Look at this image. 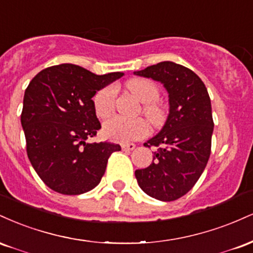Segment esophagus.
<instances>
[{"instance_id": "34e87169", "label": "esophagus", "mask_w": 253, "mask_h": 253, "mask_svg": "<svg viewBox=\"0 0 253 253\" xmlns=\"http://www.w3.org/2000/svg\"><path fill=\"white\" fill-rule=\"evenodd\" d=\"M121 147H123V150H125V151H132V150L135 149V145L133 143L123 144V145H121Z\"/></svg>"}]
</instances>
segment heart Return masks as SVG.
<instances>
[{"label": "heart", "mask_w": 253, "mask_h": 253, "mask_svg": "<svg viewBox=\"0 0 253 253\" xmlns=\"http://www.w3.org/2000/svg\"><path fill=\"white\" fill-rule=\"evenodd\" d=\"M126 88L143 103L141 113L147 119L151 126L161 127L167 119V114L164 107L158 101H156L159 97L158 86L147 78L136 77L126 83ZM115 98H117V90L114 85L104 86L95 94L92 103L98 118H108L112 114L115 107ZM102 130L104 136L109 140L127 143V141L144 138L147 134L149 128L143 119L128 120L120 117H113L103 124Z\"/></svg>", "instance_id": "1"}]
</instances>
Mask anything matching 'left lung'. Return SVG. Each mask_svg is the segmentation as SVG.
<instances>
[{"mask_svg":"<svg viewBox=\"0 0 253 253\" xmlns=\"http://www.w3.org/2000/svg\"><path fill=\"white\" fill-rule=\"evenodd\" d=\"M134 75L163 84L170 104L163 128L144 144L158 147L152 163L135 170V178L149 196L175 201L195 185L210 159L214 128L210 95L195 72L173 62L147 66Z\"/></svg>","mask_w":253,"mask_h":253,"instance_id":"1","label":"left lung"}]
</instances>
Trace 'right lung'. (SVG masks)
Listing matches in <instances>:
<instances>
[{
    "label": "right lung",
    "mask_w": 253,
    "mask_h": 253,
    "mask_svg": "<svg viewBox=\"0 0 253 253\" xmlns=\"http://www.w3.org/2000/svg\"><path fill=\"white\" fill-rule=\"evenodd\" d=\"M123 72L95 75L74 64L43 69L28 84L21 125L32 167L57 193L80 195L94 189L109 156L121 146L89 143L101 124L92 97Z\"/></svg>",
    "instance_id": "1"
}]
</instances>
